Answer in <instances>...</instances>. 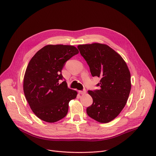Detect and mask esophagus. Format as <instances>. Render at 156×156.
Wrapping results in <instances>:
<instances>
[{"label":"esophagus","instance_id":"34e87169","mask_svg":"<svg viewBox=\"0 0 156 156\" xmlns=\"http://www.w3.org/2000/svg\"><path fill=\"white\" fill-rule=\"evenodd\" d=\"M79 93L80 94H81V95H84V94L86 93V90H80V91L79 92Z\"/></svg>","mask_w":156,"mask_h":156}]
</instances>
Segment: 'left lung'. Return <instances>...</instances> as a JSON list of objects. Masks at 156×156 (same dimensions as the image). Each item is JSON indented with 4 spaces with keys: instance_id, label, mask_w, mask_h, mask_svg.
Masks as SVG:
<instances>
[{
    "instance_id": "8db88e82",
    "label": "left lung",
    "mask_w": 156,
    "mask_h": 156,
    "mask_svg": "<svg viewBox=\"0 0 156 156\" xmlns=\"http://www.w3.org/2000/svg\"><path fill=\"white\" fill-rule=\"evenodd\" d=\"M87 61L93 77L101 78L99 90H88L93 98L87 115L97 122L108 123L125 107L131 88V74L124 59L105 44L92 43L77 46Z\"/></svg>"
}]
</instances>
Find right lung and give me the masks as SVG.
Instances as JSON below:
<instances>
[{"label":"right lung","mask_w":156,"mask_h":156,"mask_svg":"<svg viewBox=\"0 0 156 156\" xmlns=\"http://www.w3.org/2000/svg\"><path fill=\"white\" fill-rule=\"evenodd\" d=\"M79 51L74 46L48 44L30 61L23 79V91L28 104L38 118L55 123L64 118L69 103L77 92L69 89L61 71L65 62Z\"/></svg>","instance_id":"1"}]
</instances>
